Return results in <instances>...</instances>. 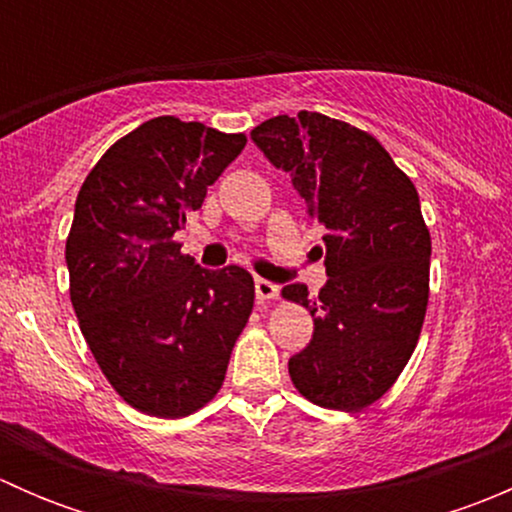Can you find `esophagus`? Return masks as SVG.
<instances>
[{
    "label": "esophagus",
    "mask_w": 512,
    "mask_h": 512,
    "mask_svg": "<svg viewBox=\"0 0 512 512\" xmlns=\"http://www.w3.org/2000/svg\"><path fill=\"white\" fill-rule=\"evenodd\" d=\"M255 294H257V299H262V302H265V299H277V294H280V287H277L275 282L257 277V280H255Z\"/></svg>",
    "instance_id": "1"
}]
</instances>
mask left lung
I'll return each instance as SVG.
<instances>
[{
  "mask_svg": "<svg viewBox=\"0 0 512 512\" xmlns=\"http://www.w3.org/2000/svg\"><path fill=\"white\" fill-rule=\"evenodd\" d=\"M250 138L327 227L319 297L282 289L314 317L289 376L312 404L366 409L399 379L426 317L431 235L414 183L374 136L317 111L270 118Z\"/></svg>",
  "mask_w": 512,
  "mask_h": 512,
  "instance_id": "8db88e82",
  "label": "left lung"
}]
</instances>
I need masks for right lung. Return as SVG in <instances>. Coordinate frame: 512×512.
Returning a JSON list of instances; mask_svg holds the SVG:
<instances>
[{
    "label": "right lung",
    "mask_w": 512,
    "mask_h": 512,
    "mask_svg": "<svg viewBox=\"0 0 512 512\" xmlns=\"http://www.w3.org/2000/svg\"><path fill=\"white\" fill-rule=\"evenodd\" d=\"M245 143L198 121L151 118L103 153L76 198L71 304L103 376L148 416L203 409L250 319V272L205 270L173 240Z\"/></svg>",
    "instance_id": "obj_1"
}]
</instances>
